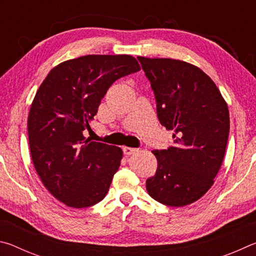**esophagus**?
Listing matches in <instances>:
<instances>
[{
	"label": "esophagus",
	"instance_id": "34e87169",
	"mask_svg": "<svg viewBox=\"0 0 256 256\" xmlns=\"http://www.w3.org/2000/svg\"><path fill=\"white\" fill-rule=\"evenodd\" d=\"M138 151V149H136V148H130V146H124L123 148V152L125 154H136Z\"/></svg>",
	"mask_w": 256,
	"mask_h": 256
}]
</instances>
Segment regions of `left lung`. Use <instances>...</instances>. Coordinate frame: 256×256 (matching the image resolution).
<instances>
[{"label": "left lung", "mask_w": 256, "mask_h": 256, "mask_svg": "<svg viewBox=\"0 0 256 256\" xmlns=\"http://www.w3.org/2000/svg\"><path fill=\"white\" fill-rule=\"evenodd\" d=\"M151 82L159 122L174 131L175 144L154 150L157 170L146 180L156 201L185 206L210 190L222 167L229 134V110L218 86L201 68L172 58L138 56Z\"/></svg>", "instance_id": "left-lung-1"}]
</instances>
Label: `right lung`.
<instances>
[{
	"mask_svg": "<svg viewBox=\"0 0 256 256\" xmlns=\"http://www.w3.org/2000/svg\"><path fill=\"white\" fill-rule=\"evenodd\" d=\"M131 55H86L64 60L42 81L28 116L30 154L38 176L56 200L76 209L102 201L123 151L84 134L107 90L140 70Z\"/></svg>",
	"mask_w": 256,
	"mask_h": 256,
	"instance_id": "add662e5",
	"label": "right lung"
}]
</instances>
